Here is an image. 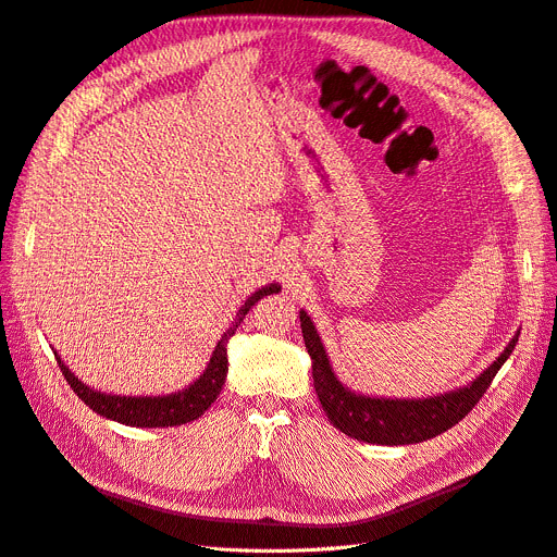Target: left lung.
I'll use <instances>...</instances> for the list:
<instances>
[{"label":"left lung","instance_id":"left-lung-1","mask_svg":"<svg viewBox=\"0 0 557 557\" xmlns=\"http://www.w3.org/2000/svg\"><path fill=\"white\" fill-rule=\"evenodd\" d=\"M300 327L307 354L312 358L317 395L327 420L342 434L376 445H413L436 438L443 431L459 424L482 399L493 376L500 372V367L519 342L517 333L505 346V351L463 387L422 399H389L360 395L356 389L346 387L335 374L312 317L305 310H300Z\"/></svg>","mask_w":557,"mask_h":557}]
</instances>
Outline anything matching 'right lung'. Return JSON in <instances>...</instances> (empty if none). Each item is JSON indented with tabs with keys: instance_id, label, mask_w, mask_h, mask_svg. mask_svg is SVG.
<instances>
[{
	"instance_id": "1",
	"label": "right lung",
	"mask_w": 557,
	"mask_h": 557,
	"mask_svg": "<svg viewBox=\"0 0 557 557\" xmlns=\"http://www.w3.org/2000/svg\"><path fill=\"white\" fill-rule=\"evenodd\" d=\"M282 292V286L277 282L261 286L259 292H255L252 296H247V300L238 307V312L232 321V325L226 327L222 333V337L218 339V346L213 348V356L206 364L203 372L199 374V379H195L188 387L176 389V393L170 395H110V393H100V389L89 387L87 383H82L71 369L66 367V362L59 358V354L54 351V358L61 367V374L69 381V385L73 387V393L85 401L94 413L114 420L119 424L126 426H147V429H156V426H181L188 424L197 418L203 416V410H209L211 404L218 399L220 389L224 385L226 372H230V360H226V344L236 335L238 325L243 323L245 314L252 310L255 302H259L263 296H271Z\"/></svg>"
}]
</instances>
